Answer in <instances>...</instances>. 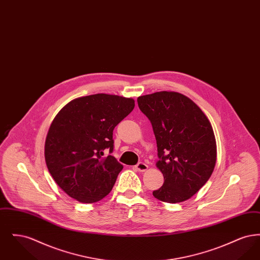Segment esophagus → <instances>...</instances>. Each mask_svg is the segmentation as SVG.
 <instances>
[{
  "instance_id": "obj_1",
  "label": "esophagus",
  "mask_w": 260,
  "mask_h": 260,
  "mask_svg": "<svg viewBox=\"0 0 260 260\" xmlns=\"http://www.w3.org/2000/svg\"><path fill=\"white\" fill-rule=\"evenodd\" d=\"M136 170L139 171V172H145L147 169H148V166L143 162V161H139L136 166Z\"/></svg>"
}]
</instances>
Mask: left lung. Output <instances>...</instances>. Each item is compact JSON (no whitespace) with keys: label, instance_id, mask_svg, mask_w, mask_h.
<instances>
[{"label":"left lung","instance_id":"1","mask_svg":"<svg viewBox=\"0 0 260 260\" xmlns=\"http://www.w3.org/2000/svg\"><path fill=\"white\" fill-rule=\"evenodd\" d=\"M137 103L152 124L156 165L165 179L153 196L171 204L191 198L210 179L216 161L210 121L191 99L174 91L139 96Z\"/></svg>","mask_w":260,"mask_h":260}]
</instances>
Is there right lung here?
Instances as JSON below:
<instances>
[{"label":"right lung","instance_id":"right-lung-1","mask_svg":"<svg viewBox=\"0 0 260 260\" xmlns=\"http://www.w3.org/2000/svg\"><path fill=\"white\" fill-rule=\"evenodd\" d=\"M135 100L98 93L66 104L53 119L45 144V159L52 178L81 203L107 196L123 170L112 155L115 126L134 110ZM110 155L103 157L104 150Z\"/></svg>","mask_w":260,"mask_h":260}]
</instances>
